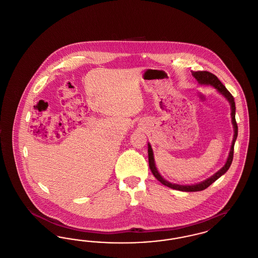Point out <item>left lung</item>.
<instances>
[{"instance_id":"left-lung-1","label":"left lung","mask_w":258,"mask_h":258,"mask_svg":"<svg viewBox=\"0 0 258 258\" xmlns=\"http://www.w3.org/2000/svg\"><path fill=\"white\" fill-rule=\"evenodd\" d=\"M192 76L197 80V82L200 85H211L214 87L215 89H217V91L219 93H221V95L228 100V102L230 103L231 106V119H232V124H233L234 135L233 140H232V145L230 148V152L228 155L227 160L224 164V166H222L221 169L217 173H215L213 176H211L208 179H206L205 181L198 183L196 184H172L170 182L166 181L165 179L162 178V176L160 175L157 167H156V163H155V159H154V153H153V149L151 147L150 143H148V158H149V167L151 169V171L153 173V175L160 181V183L173 189H177V190H181V191H200L203 190L205 188H207L210 184H213L215 181H217L221 176H222L225 172L227 171L232 163L233 160L234 153V144L235 141L237 139V135H238V125L236 123V119H235V101H234L233 96L227 91V89L225 86L221 83L219 80V78L215 75V74H211L209 72H191Z\"/></svg>"}]
</instances>
